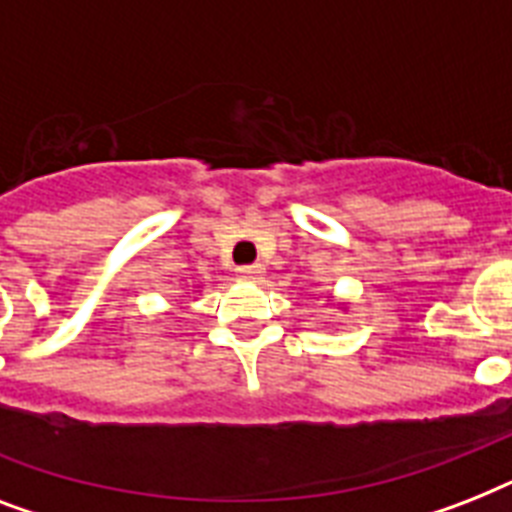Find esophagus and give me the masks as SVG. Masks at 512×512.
<instances>
[{"label": "esophagus", "instance_id": "1", "mask_svg": "<svg viewBox=\"0 0 512 512\" xmlns=\"http://www.w3.org/2000/svg\"><path fill=\"white\" fill-rule=\"evenodd\" d=\"M265 273V265L255 263V265H241L239 268V279L241 281H260Z\"/></svg>", "mask_w": 512, "mask_h": 512}]
</instances>
